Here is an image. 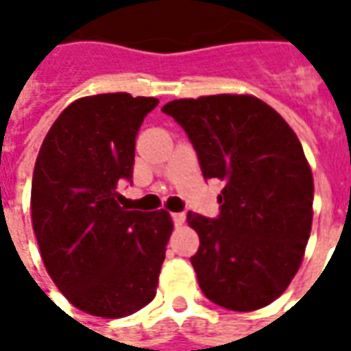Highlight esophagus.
Returning a JSON list of instances; mask_svg holds the SVG:
<instances>
[{"label": "esophagus", "mask_w": 351, "mask_h": 351, "mask_svg": "<svg viewBox=\"0 0 351 351\" xmlns=\"http://www.w3.org/2000/svg\"><path fill=\"white\" fill-rule=\"evenodd\" d=\"M173 221H175V226H182L184 221H186V214L175 213V214H173Z\"/></svg>", "instance_id": "esophagus-1"}]
</instances>
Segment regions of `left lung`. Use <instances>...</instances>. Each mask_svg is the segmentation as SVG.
<instances>
[{"instance_id":"8db88e82","label":"left lung","mask_w":351,"mask_h":351,"mask_svg":"<svg viewBox=\"0 0 351 351\" xmlns=\"http://www.w3.org/2000/svg\"><path fill=\"white\" fill-rule=\"evenodd\" d=\"M205 178H218L220 216L188 213L199 235L191 256L199 287L223 308L252 312L286 291L312 229L314 178L282 116L248 93L169 101Z\"/></svg>"}]
</instances>
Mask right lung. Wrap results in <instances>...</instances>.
Instances as JSON below:
<instances>
[{"mask_svg": "<svg viewBox=\"0 0 351 351\" xmlns=\"http://www.w3.org/2000/svg\"><path fill=\"white\" fill-rule=\"evenodd\" d=\"M156 97L125 92L73 101L47 133L32 180V223L45 269L86 314L123 317L156 297L173 231L167 210H128L135 138Z\"/></svg>", "mask_w": 351, "mask_h": 351, "instance_id": "add662e5", "label": "right lung"}]
</instances>
